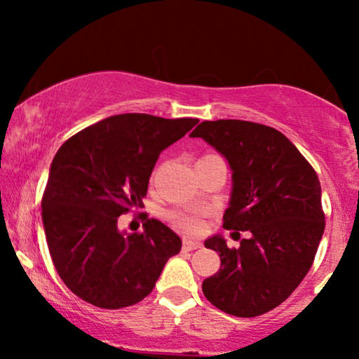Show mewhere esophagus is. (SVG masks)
Segmentation results:
<instances>
[{"instance_id":"1","label":"esophagus","mask_w":359,"mask_h":359,"mask_svg":"<svg viewBox=\"0 0 359 359\" xmlns=\"http://www.w3.org/2000/svg\"><path fill=\"white\" fill-rule=\"evenodd\" d=\"M198 248H201V242H198V240H191V238L183 240V250H186V252H191V250H198Z\"/></svg>"}]
</instances>
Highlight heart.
I'll use <instances>...</instances> for the list:
<instances>
[{
    "label": "heart",
    "instance_id": "heart-1",
    "mask_svg": "<svg viewBox=\"0 0 359 359\" xmlns=\"http://www.w3.org/2000/svg\"><path fill=\"white\" fill-rule=\"evenodd\" d=\"M205 156H214V155H205ZM170 220L176 229L183 230V232H188V233H198L199 230L203 229V220H201L198 215L175 212L170 215Z\"/></svg>",
    "mask_w": 359,
    "mask_h": 359
}]
</instances>
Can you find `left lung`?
Here are the masks:
<instances>
[{
    "mask_svg": "<svg viewBox=\"0 0 359 359\" xmlns=\"http://www.w3.org/2000/svg\"><path fill=\"white\" fill-rule=\"evenodd\" d=\"M191 137H201L227 160L232 193L224 227L248 232L238 248H229L222 235L205 240L219 253L220 268L204 279L203 292L230 316H262L286 301L312 266L325 229L320 181L296 145L273 127L204 121Z\"/></svg>",
    "mask_w": 359,
    "mask_h": 359,
    "instance_id": "1",
    "label": "left lung"
}]
</instances>
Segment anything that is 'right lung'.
Masks as SVG:
<instances>
[{
  "label": "right lung",
  "instance_id": "obj_1",
  "mask_svg": "<svg viewBox=\"0 0 359 359\" xmlns=\"http://www.w3.org/2000/svg\"><path fill=\"white\" fill-rule=\"evenodd\" d=\"M150 114L106 117L68 139L53 156L42 198L48 252L65 286L101 309L149 296L181 238L156 219L142 232L117 227L142 208L161 151L198 124Z\"/></svg>",
  "mask_w": 359,
  "mask_h": 359
}]
</instances>
